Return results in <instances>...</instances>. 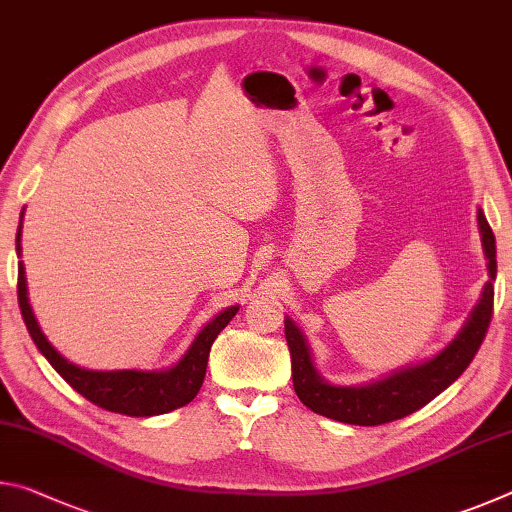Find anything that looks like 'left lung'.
<instances>
[{
    "label": "left lung",
    "instance_id": "1",
    "mask_svg": "<svg viewBox=\"0 0 512 512\" xmlns=\"http://www.w3.org/2000/svg\"><path fill=\"white\" fill-rule=\"evenodd\" d=\"M479 228L485 257H488L490 280L483 287L479 305L474 307L472 316L467 318L461 334L447 345V348L427 363L415 368H404L393 372L391 377L372 381L368 386H332L318 375L311 361L309 348L300 329L293 320H284V336L291 352L293 388L300 402L318 415L345 424H359V427H377L422 409L433 397L440 395L447 386L463 375L470 366L474 354L479 352L481 343L488 334L492 320V305H495V282L497 277V246L492 228L479 210Z\"/></svg>",
    "mask_w": 512,
    "mask_h": 512
}]
</instances>
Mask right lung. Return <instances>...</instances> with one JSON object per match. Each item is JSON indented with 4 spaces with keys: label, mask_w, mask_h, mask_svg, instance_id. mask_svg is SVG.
I'll return each mask as SVG.
<instances>
[{
    "label": "right lung",
    "mask_w": 512,
    "mask_h": 512,
    "mask_svg": "<svg viewBox=\"0 0 512 512\" xmlns=\"http://www.w3.org/2000/svg\"><path fill=\"white\" fill-rule=\"evenodd\" d=\"M20 230L17 228V253H20ZM17 302H20V311L27 325L33 343L38 350L45 354V359L56 368V372L63 377L76 393H81L85 400L101 406V409L112 413L133 415V418H149V415H162L180 406L189 404L201 391L207 359H210V350L216 336L221 329L230 323L239 307H230L221 311L219 316L210 320L201 334L196 336L192 348L180 359L176 366L162 372H142V370H112V372H97L85 370L69 363L65 357L51 348L47 336L40 332L33 316L29 298H27V277H24V264L17 266Z\"/></svg>",
    "instance_id": "obj_1"
}]
</instances>
